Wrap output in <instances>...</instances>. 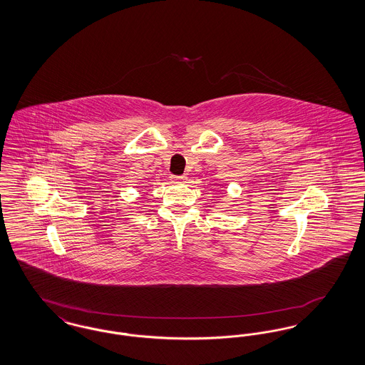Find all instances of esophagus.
Here are the masks:
<instances>
[{
	"label": "esophagus",
	"instance_id": "obj_1",
	"mask_svg": "<svg viewBox=\"0 0 365 365\" xmlns=\"http://www.w3.org/2000/svg\"><path fill=\"white\" fill-rule=\"evenodd\" d=\"M171 180H173V183H185L186 180H187V178L185 176V175H182V176H171Z\"/></svg>",
	"mask_w": 365,
	"mask_h": 365
}]
</instances>
